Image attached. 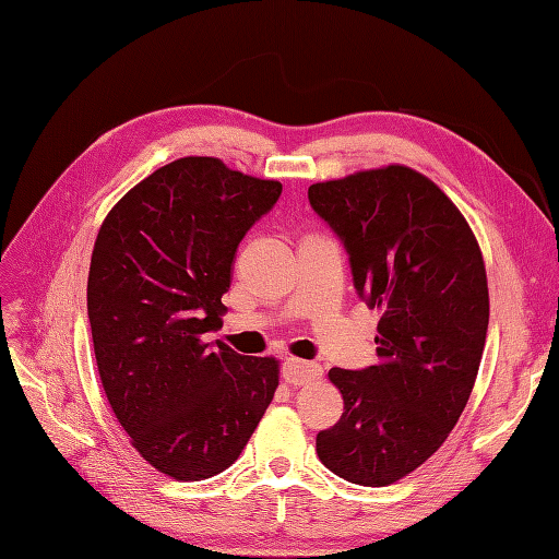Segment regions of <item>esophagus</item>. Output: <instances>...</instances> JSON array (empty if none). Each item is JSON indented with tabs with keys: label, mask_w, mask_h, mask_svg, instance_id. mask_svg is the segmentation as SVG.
Returning a JSON list of instances; mask_svg holds the SVG:
<instances>
[{
	"label": "esophagus",
	"mask_w": 559,
	"mask_h": 559,
	"mask_svg": "<svg viewBox=\"0 0 559 559\" xmlns=\"http://www.w3.org/2000/svg\"><path fill=\"white\" fill-rule=\"evenodd\" d=\"M321 373H324V370H321L319 364L302 361V359H286L284 368H282L284 380L289 382V384H294V386L310 384V382L319 380Z\"/></svg>",
	"instance_id": "34e87169"
}]
</instances>
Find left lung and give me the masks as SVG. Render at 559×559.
I'll return each instance as SVG.
<instances>
[{"label": "left lung", "instance_id": "obj_1", "mask_svg": "<svg viewBox=\"0 0 559 559\" xmlns=\"http://www.w3.org/2000/svg\"><path fill=\"white\" fill-rule=\"evenodd\" d=\"M308 198L380 312L378 364L329 370L345 411L317 433V454L335 476L384 487L425 464L466 408L489 321L483 251L454 202L413 167L319 181Z\"/></svg>", "mask_w": 559, "mask_h": 559}]
</instances>
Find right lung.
I'll return each mask as SVG.
<instances>
[{
    "instance_id": "obj_1",
    "label": "right lung",
    "mask_w": 559,
    "mask_h": 559,
    "mask_svg": "<svg viewBox=\"0 0 559 559\" xmlns=\"http://www.w3.org/2000/svg\"><path fill=\"white\" fill-rule=\"evenodd\" d=\"M280 193L275 179L186 156L142 179L99 226L88 273L99 380L132 448L175 480L226 471L275 396V357H242L207 333L228 312L238 245Z\"/></svg>"
}]
</instances>
